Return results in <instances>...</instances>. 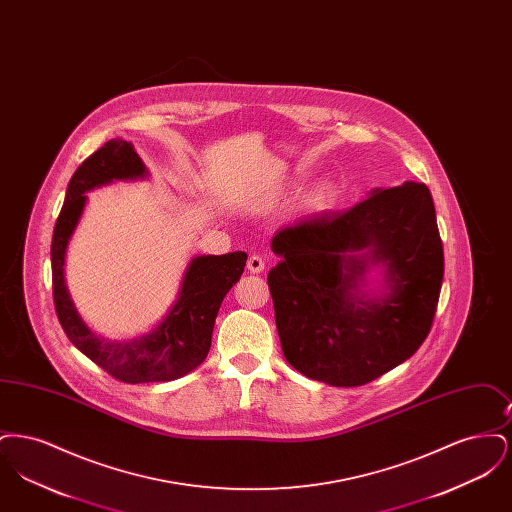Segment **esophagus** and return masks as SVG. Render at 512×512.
Wrapping results in <instances>:
<instances>
[{
	"instance_id": "esophagus-1",
	"label": "esophagus",
	"mask_w": 512,
	"mask_h": 512,
	"mask_svg": "<svg viewBox=\"0 0 512 512\" xmlns=\"http://www.w3.org/2000/svg\"><path fill=\"white\" fill-rule=\"evenodd\" d=\"M247 270L253 272V274L263 272V270H265V259H263L261 255H251V257L247 259Z\"/></svg>"
}]
</instances>
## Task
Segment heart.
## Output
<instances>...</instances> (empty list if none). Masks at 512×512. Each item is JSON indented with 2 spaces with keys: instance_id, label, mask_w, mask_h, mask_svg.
<instances>
[{
  "instance_id": "1",
  "label": "heart",
  "mask_w": 512,
  "mask_h": 512,
  "mask_svg": "<svg viewBox=\"0 0 512 512\" xmlns=\"http://www.w3.org/2000/svg\"><path fill=\"white\" fill-rule=\"evenodd\" d=\"M338 201V186L334 182H324L311 194V207L317 211H326Z\"/></svg>"
}]
</instances>
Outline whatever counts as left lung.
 I'll return each instance as SVG.
<instances>
[{
    "instance_id": "8db88e82",
    "label": "left lung",
    "mask_w": 512,
    "mask_h": 512,
    "mask_svg": "<svg viewBox=\"0 0 512 512\" xmlns=\"http://www.w3.org/2000/svg\"><path fill=\"white\" fill-rule=\"evenodd\" d=\"M268 272L284 357L311 380L363 386L426 340L443 280V247L424 184L374 188L341 213L276 230Z\"/></svg>"
}]
</instances>
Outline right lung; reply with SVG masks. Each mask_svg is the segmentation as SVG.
I'll return each instance as SVG.
<instances>
[{"instance_id":"1","label":"right lung","mask_w":512,"mask_h":512,"mask_svg":"<svg viewBox=\"0 0 512 512\" xmlns=\"http://www.w3.org/2000/svg\"><path fill=\"white\" fill-rule=\"evenodd\" d=\"M147 178L149 171L134 146L122 138L109 140L74 171L51 240L53 301L65 334L78 351L126 384L171 382L205 361L220 303L240 280L247 261L244 251L197 255L186 265L169 311L151 330L122 341L98 336L80 317L67 286L69 244L84 215L88 192L121 180Z\"/></svg>"}]
</instances>
